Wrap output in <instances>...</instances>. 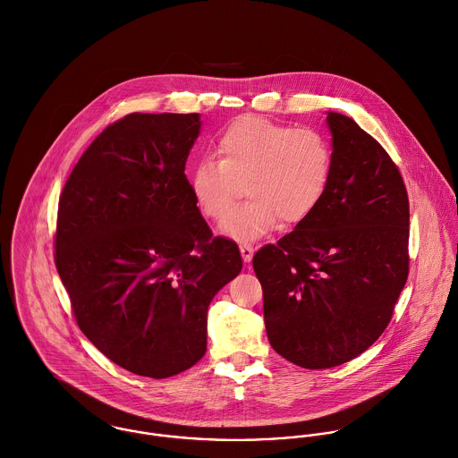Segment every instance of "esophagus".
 <instances>
[{"label":"esophagus","instance_id":"34e87169","mask_svg":"<svg viewBox=\"0 0 458 458\" xmlns=\"http://www.w3.org/2000/svg\"><path fill=\"white\" fill-rule=\"evenodd\" d=\"M239 250H241L242 260H244L246 264H250V262L253 260V255H255V248H253L251 244H241V246H239Z\"/></svg>","mask_w":458,"mask_h":458}]
</instances>
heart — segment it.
I'll list each match as a JSON object with an SVG mask.
<instances>
[{
    "label": "heart",
    "instance_id": "heart-1",
    "mask_svg": "<svg viewBox=\"0 0 458 458\" xmlns=\"http://www.w3.org/2000/svg\"><path fill=\"white\" fill-rule=\"evenodd\" d=\"M219 159H201L191 191L210 219H223L247 187L249 201L233 211L219 230L235 241H255L281 225L306 221L324 199L333 175V148L315 129L246 114L217 140Z\"/></svg>",
    "mask_w": 458,
    "mask_h": 458
}]
</instances>
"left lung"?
I'll return each mask as SVG.
<instances>
[{
	"instance_id": "obj_1",
	"label": "left lung",
	"mask_w": 458,
	"mask_h": 458,
	"mask_svg": "<svg viewBox=\"0 0 458 458\" xmlns=\"http://www.w3.org/2000/svg\"><path fill=\"white\" fill-rule=\"evenodd\" d=\"M333 175L315 212L253 257L271 347L293 365H344L384 333L409 275V198L387 152L327 111Z\"/></svg>"
}]
</instances>
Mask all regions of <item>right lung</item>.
Masks as SVG:
<instances>
[{
    "label": "right lung",
    "mask_w": 458,
    "mask_h": 458,
    "mask_svg": "<svg viewBox=\"0 0 458 458\" xmlns=\"http://www.w3.org/2000/svg\"><path fill=\"white\" fill-rule=\"evenodd\" d=\"M199 127L198 113H131L95 138L60 196L55 259L78 326L143 377L203 358L208 304L242 269L183 174Z\"/></svg>",
    "instance_id": "right-lung-1"
}]
</instances>
